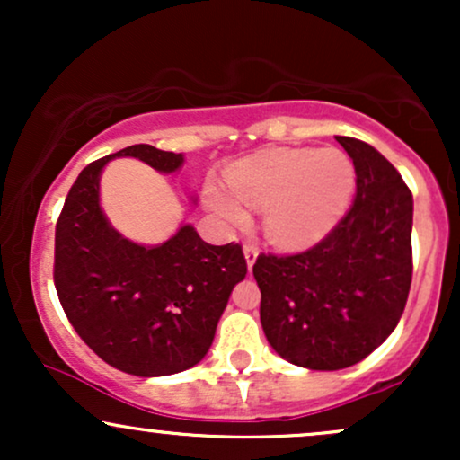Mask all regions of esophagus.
<instances>
[{
	"instance_id": "34e87169",
	"label": "esophagus",
	"mask_w": 460,
	"mask_h": 460,
	"mask_svg": "<svg viewBox=\"0 0 460 460\" xmlns=\"http://www.w3.org/2000/svg\"><path fill=\"white\" fill-rule=\"evenodd\" d=\"M257 257H260V251H257V246H252V244H246V246H244V260H246L248 272H251V270H252V266H255Z\"/></svg>"
}]
</instances>
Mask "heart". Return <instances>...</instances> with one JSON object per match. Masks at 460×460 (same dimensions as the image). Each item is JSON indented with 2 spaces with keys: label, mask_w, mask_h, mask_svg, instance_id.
<instances>
[{
  "label": "heart",
  "mask_w": 460,
  "mask_h": 460,
  "mask_svg": "<svg viewBox=\"0 0 460 460\" xmlns=\"http://www.w3.org/2000/svg\"><path fill=\"white\" fill-rule=\"evenodd\" d=\"M229 193L209 186L205 203L220 223H248L243 205L261 209V229L274 246L303 248L340 223L357 188L355 164L340 149H274L226 171Z\"/></svg>",
  "instance_id": "heart-1"
}]
</instances>
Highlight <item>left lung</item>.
I'll use <instances>...</instances> for the list:
<instances>
[{
    "label": "left lung",
    "mask_w": 460,
    "mask_h": 460,
    "mask_svg": "<svg viewBox=\"0 0 460 460\" xmlns=\"http://www.w3.org/2000/svg\"><path fill=\"white\" fill-rule=\"evenodd\" d=\"M335 138L357 171L352 208L309 251L252 266L268 344L320 372L355 366L392 335L413 274V194L372 145Z\"/></svg>",
    "instance_id": "obj_1"
}]
</instances>
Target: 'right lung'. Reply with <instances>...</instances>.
Returning <instances> with one entry per match:
<instances>
[{
    "label": "right lung",
    "mask_w": 460,
    "mask_h": 460,
    "mask_svg": "<svg viewBox=\"0 0 460 460\" xmlns=\"http://www.w3.org/2000/svg\"><path fill=\"white\" fill-rule=\"evenodd\" d=\"M116 157H136L164 175L186 162L183 153L134 145L79 172L56 225L58 298L108 366L168 376L208 355L231 292L246 277V260L240 244H208L188 223L153 246L116 231L102 208V172Z\"/></svg>",
    "instance_id": "right-lung-1"
}]
</instances>
